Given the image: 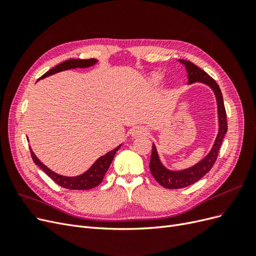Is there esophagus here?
<instances>
[{
    "label": "esophagus",
    "instance_id": "esophagus-1",
    "mask_svg": "<svg viewBox=\"0 0 256 256\" xmlns=\"http://www.w3.org/2000/svg\"><path fill=\"white\" fill-rule=\"evenodd\" d=\"M146 134H147V130L142 126H136L132 130H131V134H132V136H134V138L143 136Z\"/></svg>",
    "mask_w": 256,
    "mask_h": 256
}]
</instances>
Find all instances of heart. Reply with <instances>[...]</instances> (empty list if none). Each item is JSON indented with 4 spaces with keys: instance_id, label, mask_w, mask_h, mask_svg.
I'll return each instance as SVG.
<instances>
[{
    "instance_id": "1",
    "label": "heart",
    "mask_w": 256,
    "mask_h": 256,
    "mask_svg": "<svg viewBox=\"0 0 256 256\" xmlns=\"http://www.w3.org/2000/svg\"><path fill=\"white\" fill-rule=\"evenodd\" d=\"M154 80H159L160 79V76L159 74H154Z\"/></svg>"
}]
</instances>
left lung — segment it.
Instances as JSON below:
<instances>
[{"label":"left lung","mask_w":256,"mask_h":256,"mask_svg":"<svg viewBox=\"0 0 256 256\" xmlns=\"http://www.w3.org/2000/svg\"><path fill=\"white\" fill-rule=\"evenodd\" d=\"M180 62L184 65L186 70L188 72L189 84L194 82H202L208 85V86H210L212 90H214L216 99V104H218L219 132L216 138V141L212 145V150L208 152L207 156L200 160L196 166H193L189 168L182 170V171H171V170H168L164 164H162L158 156L156 146L152 144V157L150 162V173L152 174L154 180H156L162 187L168 189H180L188 187V186L200 180V178L210 171V168H212L216 160V157H218L223 138L228 131L226 112V108H224L223 96L219 85L216 84V82L207 72H205L203 69H200L196 65L191 63V62L184 60H180Z\"/></svg>","instance_id":"1"}]
</instances>
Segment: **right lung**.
Wrapping results in <instances>:
<instances>
[{
  "instance_id": "right-lung-1",
  "label": "right lung",
  "mask_w": 256,
  "mask_h": 256,
  "mask_svg": "<svg viewBox=\"0 0 256 256\" xmlns=\"http://www.w3.org/2000/svg\"><path fill=\"white\" fill-rule=\"evenodd\" d=\"M97 63V60L95 58H90V60H80V58H72L63 62V63L58 64V66L53 67L50 69L49 72L42 74L40 79H44L46 76H49L51 74H54L60 72L67 70V69H72V68H86L90 66H92L94 64ZM120 145H118L116 148L113 150L109 152L108 154H104L100 158L96 160V162L92 164L86 172L79 175V176H74V177H67V176H62L60 174L54 173L51 171L50 168H48L44 164H42V162L38 160V158L35 156V154L33 150L30 148V156H32L33 161L35 162V164L40 166L42 171L47 174L52 180L56 182L58 186L66 189H70V190H88L95 188L96 186H98L100 182H102L104 177L109 168L111 162L115 156L116 152H118L120 148Z\"/></svg>"
}]
</instances>
